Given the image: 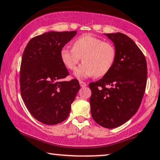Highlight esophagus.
<instances>
[{"label": "esophagus", "instance_id": "1", "mask_svg": "<svg viewBox=\"0 0 160 160\" xmlns=\"http://www.w3.org/2000/svg\"><path fill=\"white\" fill-rule=\"evenodd\" d=\"M79 84H80V86L82 87V88H85V87L87 86V84L84 82H82V81H79Z\"/></svg>", "mask_w": 160, "mask_h": 160}]
</instances>
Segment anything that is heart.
<instances>
[{
	"mask_svg": "<svg viewBox=\"0 0 160 160\" xmlns=\"http://www.w3.org/2000/svg\"><path fill=\"white\" fill-rule=\"evenodd\" d=\"M116 57L113 43L91 34L82 35L74 41L72 48L65 47L60 52L62 62L69 70H75L82 58L84 62L75 71L78 78L106 75L113 67Z\"/></svg>",
	"mask_w": 160,
	"mask_h": 160,
	"instance_id": "obj_1",
	"label": "heart"
}]
</instances>
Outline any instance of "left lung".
<instances>
[{
  "instance_id": "1",
  "label": "left lung",
  "mask_w": 160,
  "mask_h": 160,
  "mask_svg": "<svg viewBox=\"0 0 160 160\" xmlns=\"http://www.w3.org/2000/svg\"><path fill=\"white\" fill-rule=\"evenodd\" d=\"M117 51L113 67L98 82L89 84L91 115L99 125H123L138 110L147 82L146 57L132 39L122 33L105 34Z\"/></svg>"
}]
</instances>
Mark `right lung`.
I'll return each mask as SVG.
<instances>
[{"label":"right lung","instance_id":"add662e5","mask_svg":"<svg viewBox=\"0 0 160 160\" xmlns=\"http://www.w3.org/2000/svg\"><path fill=\"white\" fill-rule=\"evenodd\" d=\"M76 34V31L44 33L33 37L22 54L20 72L22 98L33 117L46 125L67 119L80 89L76 78L64 81L69 72L60 57L62 48Z\"/></svg>","mask_w":160,"mask_h":160}]
</instances>
